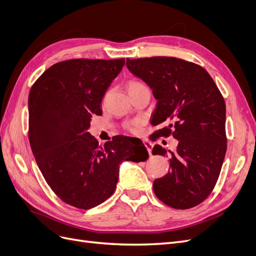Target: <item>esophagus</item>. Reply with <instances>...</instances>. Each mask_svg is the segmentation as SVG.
<instances>
[{
  "label": "esophagus",
  "mask_w": 256,
  "mask_h": 256,
  "mask_svg": "<svg viewBox=\"0 0 256 256\" xmlns=\"http://www.w3.org/2000/svg\"><path fill=\"white\" fill-rule=\"evenodd\" d=\"M144 146H146V150H148V154L150 155L152 154V148H153V144H150V142H148V141H144Z\"/></svg>",
  "instance_id": "34e87169"
}]
</instances>
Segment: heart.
<instances>
[{"label": "heart", "mask_w": 256, "mask_h": 256, "mask_svg": "<svg viewBox=\"0 0 256 256\" xmlns=\"http://www.w3.org/2000/svg\"><path fill=\"white\" fill-rule=\"evenodd\" d=\"M139 85H141V83H140V82H137V81H130V82L128 83V90H132V88H136V86H139ZM139 126H140V122H139V121H133V122H130L126 126V128H128L130 132H133V133H136V132H138Z\"/></svg>", "instance_id": "b5f03b06"}]
</instances>
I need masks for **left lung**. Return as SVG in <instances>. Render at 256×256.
I'll return each instance as SVG.
<instances>
[{"mask_svg":"<svg viewBox=\"0 0 256 256\" xmlns=\"http://www.w3.org/2000/svg\"><path fill=\"white\" fill-rule=\"evenodd\" d=\"M126 68L146 82L157 100L152 126L168 124L153 135H173L176 152L162 146L153 155L170 159V172L154 182L156 196L174 209H190L210 195L226 150V104L204 68L173 56L126 59Z\"/></svg>","mask_w":256,"mask_h":256,"instance_id":"left-lung-1","label":"left lung"}]
</instances>
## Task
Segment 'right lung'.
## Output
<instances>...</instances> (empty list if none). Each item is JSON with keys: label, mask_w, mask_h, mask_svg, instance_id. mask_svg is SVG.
I'll return each mask as SVG.
<instances>
[{"label": "right lung", "mask_w": 256, "mask_h": 256, "mask_svg": "<svg viewBox=\"0 0 256 256\" xmlns=\"http://www.w3.org/2000/svg\"><path fill=\"white\" fill-rule=\"evenodd\" d=\"M124 59H72L56 63L28 97L30 142L46 182L64 202L88 210L116 188L121 162H146L142 141L115 136L104 146L88 130Z\"/></svg>", "instance_id": "obj_1"}]
</instances>
